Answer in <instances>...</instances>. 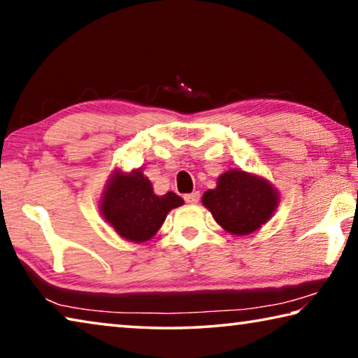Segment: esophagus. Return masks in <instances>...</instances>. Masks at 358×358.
Here are the masks:
<instances>
[{"label":"esophagus","instance_id":"obj_1","mask_svg":"<svg viewBox=\"0 0 358 358\" xmlns=\"http://www.w3.org/2000/svg\"><path fill=\"white\" fill-rule=\"evenodd\" d=\"M185 201H186V203H197L199 201H201V192L194 191L191 194H186Z\"/></svg>","mask_w":358,"mask_h":358}]
</instances>
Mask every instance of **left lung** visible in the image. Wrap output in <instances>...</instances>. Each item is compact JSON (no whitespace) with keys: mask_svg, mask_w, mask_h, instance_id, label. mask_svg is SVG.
Wrapping results in <instances>:
<instances>
[{"mask_svg":"<svg viewBox=\"0 0 358 358\" xmlns=\"http://www.w3.org/2000/svg\"><path fill=\"white\" fill-rule=\"evenodd\" d=\"M278 202L280 192L268 181L235 169L224 172L202 197L215 221L232 235L256 232L273 216Z\"/></svg>","mask_w":358,"mask_h":358,"instance_id":"8db88e82","label":"left lung"}]
</instances>
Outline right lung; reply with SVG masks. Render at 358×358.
Listing matches in <instances>:
<instances>
[{
    "label": "right lung",
    "instance_id": "1",
    "mask_svg": "<svg viewBox=\"0 0 358 358\" xmlns=\"http://www.w3.org/2000/svg\"><path fill=\"white\" fill-rule=\"evenodd\" d=\"M183 205L175 192L156 196L141 169L129 173L115 171L101 197V215L120 237L142 243L161 229L171 210Z\"/></svg>",
    "mask_w": 358,
    "mask_h": 358
}]
</instances>
